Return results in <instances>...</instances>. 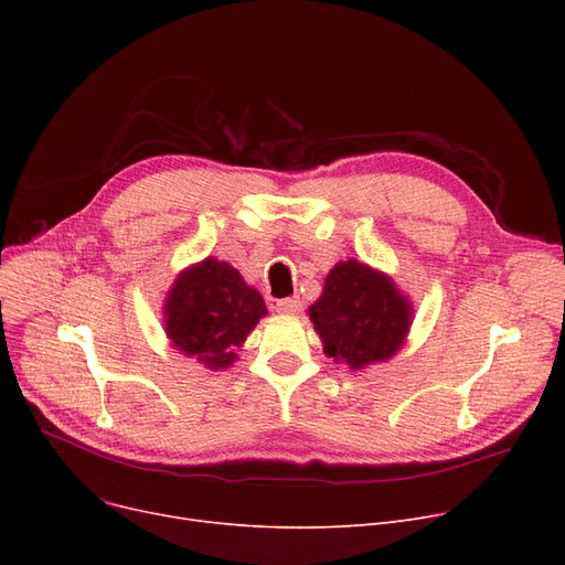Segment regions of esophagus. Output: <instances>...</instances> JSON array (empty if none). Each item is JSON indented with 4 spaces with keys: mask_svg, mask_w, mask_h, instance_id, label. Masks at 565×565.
I'll list each match as a JSON object with an SVG mask.
<instances>
[{
    "mask_svg": "<svg viewBox=\"0 0 565 565\" xmlns=\"http://www.w3.org/2000/svg\"><path fill=\"white\" fill-rule=\"evenodd\" d=\"M267 305H270V309L281 311V313H295V311H300V298H284V300L267 298Z\"/></svg>",
    "mask_w": 565,
    "mask_h": 565,
    "instance_id": "1",
    "label": "esophagus"
}]
</instances>
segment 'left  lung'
Instances as JSON below:
<instances>
[{"label":"left lung","mask_w":565,"mask_h":565,"mask_svg":"<svg viewBox=\"0 0 565 565\" xmlns=\"http://www.w3.org/2000/svg\"><path fill=\"white\" fill-rule=\"evenodd\" d=\"M309 318L324 354L360 371L401 350L412 324V302L392 277L348 258L330 270Z\"/></svg>","instance_id":"left-lung-1"}]
</instances>
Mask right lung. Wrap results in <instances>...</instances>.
I'll list each match as a JSON object with an SVG mask.
<instances>
[{"instance_id": "right-lung-1", "label": "right lung", "mask_w": 565, "mask_h": 565, "mask_svg": "<svg viewBox=\"0 0 565 565\" xmlns=\"http://www.w3.org/2000/svg\"><path fill=\"white\" fill-rule=\"evenodd\" d=\"M265 313L260 292L233 265L207 256L173 281L164 302V332L188 358L224 371Z\"/></svg>"}]
</instances>
